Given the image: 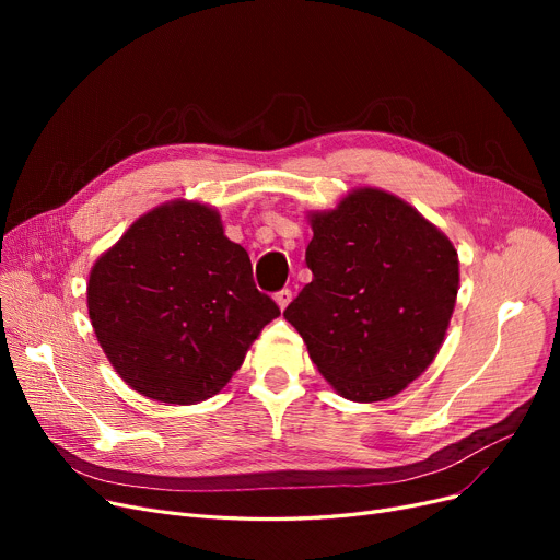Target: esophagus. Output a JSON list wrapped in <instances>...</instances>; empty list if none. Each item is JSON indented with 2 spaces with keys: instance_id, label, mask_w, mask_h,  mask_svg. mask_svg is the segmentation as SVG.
<instances>
[{
  "instance_id": "1",
  "label": "esophagus",
  "mask_w": 560,
  "mask_h": 560,
  "mask_svg": "<svg viewBox=\"0 0 560 560\" xmlns=\"http://www.w3.org/2000/svg\"><path fill=\"white\" fill-rule=\"evenodd\" d=\"M290 300H292V290H290V288H283V290H279L277 295H275V302L279 304V308H281V311L290 304Z\"/></svg>"
}]
</instances>
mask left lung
<instances>
[{
    "label": "left lung",
    "mask_w": 560,
    "mask_h": 560,
    "mask_svg": "<svg viewBox=\"0 0 560 560\" xmlns=\"http://www.w3.org/2000/svg\"><path fill=\"white\" fill-rule=\"evenodd\" d=\"M308 220L313 281L283 317L345 399H388L433 363L445 340L458 254L413 206L378 188L349 192Z\"/></svg>",
    "instance_id": "obj_1"
}]
</instances>
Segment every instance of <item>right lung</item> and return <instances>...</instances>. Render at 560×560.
<instances>
[{
	"label": "right lung",
	"instance_id": "obj_1",
	"mask_svg": "<svg viewBox=\"0 0 560 560\" xmlns=\"http://www.w3.org/2000/svg\"><path fill=\"white\" fill-rule=\"evenodd\" d=\"M88 315L127 386L156 401L197 404L229 384L281 311L258 292L252 260L226 238L218 211L176 199L138 218L100 256Z\"/></svg>",
	"mask_w": 560,
	"mask_h": 560
}]
</instances>
